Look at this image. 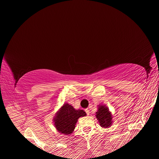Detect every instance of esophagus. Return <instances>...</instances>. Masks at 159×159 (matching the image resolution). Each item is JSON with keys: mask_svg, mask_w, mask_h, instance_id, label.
<instances>
[{"mask_svg": "<svg viewBox=\"0 0 159 159\" xmlns=\"http://www.w3.org/2000/svg\"><path fill=\"white\" fill-rule=\"evenodd\" d=\"M85 111L86 112V114H87V115H89L90 114V109H85Z\"/></svg>", "mask_w": 159, "mask_h": 159, "instance_id": "esophagus-1", "label": "esophagus"}]
</instances>
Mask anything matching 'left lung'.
Instances as JSON below:
<instances>
[{
    "label": "left lung",
    "instance_id": "8db88e82",
    "mask_svg": "<svg viewBox=\"0 0 159 159\" xmlns=\"http://www.w3.org/2000/svg\"><path fill=\"white\" fill-rule=\"evenodd\" d=\"M96 117L102 127L108 128L111 125L112 117L107 107L102 105L99 106L98 111L96 113Z\"/></svg>",
    "mask_w": 159,
    "mask_h": 159
}]
</instances>
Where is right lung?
Returning a JSON list of instances; mask_svg holds the SVG:
<instances>
[{"instance_id": "right-lung-1", "label": "right lung", "mask_w": 159, "mask_h": 159, "mask_svg": "<svg viewBox=\"0 0 159 159\" xmlns=\"http://www.w3.org/2000/svg\"><path fill=\"white\" fill-rule=\"evenodd\" d=\"M85 116L86 113L83 110H76L69 104H65L54 118V122L59 132L69 134L73 133L79 118Z\"/></svg>"}]
</instances>
